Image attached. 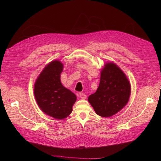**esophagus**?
<instances>
[{
	"mask_svg": "<svg viewBox=\"0 0 161 161\" xmlns=\"http://www.w3.org/2000/svg\"><path fill=\"white\" fill-rule=\"evenodd\" d=\"M80 97L82 99H85L86 98V95H85V93L84 92H80Z\"/></svg>",
	"mask_w": 161,
	"mask_h": 161,
	"instance_id": "1",
	"label": "esophagus"
}]
</instances>
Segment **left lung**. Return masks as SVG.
Listing matches in <instances>:
<instances>
[{"mask_svg": "<svg viewBox=\"0 0 161 161\" xmlns=\"http://www.w3.org/2000/svg\"><path fill=\"white\" fill-rule=\"evenodd\" d=\"M130 93L131 86L124 72L114 62H108L101 70L98 89L88 101L97 115L108 118L124 108Z\"/></svg>", "mask_w": 161, "mask_h": 161, "instance_id": "left-lung-1", "label": "left lung"}]
</instances>
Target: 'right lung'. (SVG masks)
<instances>
[{
	"label": "right lung",
	"instance_id": "right-lung-1",
	"mask_svg": "<svg viewBox=\"0 0 161 161\" xmlns=\"http://www.w3.org/2000/svg\"><path fill=\"white\" fill-rule=\"evenodd\" d=\"M62 70L60 61H52L42 71L34 85V95L38 106L46 115L58 119L69 116L76 101V96L61 83Z\"/></svg>",
	"mask_w": 161,
	"mask_h": 161
}]
</instances>
